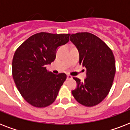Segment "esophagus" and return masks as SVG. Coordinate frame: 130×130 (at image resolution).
Masks as SVG:
<instances>
[{"instance_id": "obj_1", "label": "esophagus", "mask_w": 130, "mask_h": 130, "mask_svg": "<svg viewBox=\"0 0 130 130\" xmlns=\"http://www.w3.org/2000/svg\"><path fill=\"white\" fill-rule=\"evenodd\" d=\"M71 78H72V77H71L70 75H67V79H71Z\"/></svg>"}]
</instances>
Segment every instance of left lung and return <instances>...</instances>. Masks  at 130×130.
Masks as SVG:
<instances>
[{
	"label": "left lung",
	"mask_w": 130,
	"mask_h": 130,
	"mask_svg": "<svg viewBox=\"0 0 130 130\" xmlns=\"http://www.w3.org/2000/svg\"><path fill=\"white\" fill-rule=\"evenodd\" d=\"M70 40L79 52V63L86 69L84 82L73 77L77 88L71 91L75 99L86 107H93L105 99L115 74V57L110 48L88 32L71 34Z\"/></svg>",
	"instance_id": "1"
}]
</instances>
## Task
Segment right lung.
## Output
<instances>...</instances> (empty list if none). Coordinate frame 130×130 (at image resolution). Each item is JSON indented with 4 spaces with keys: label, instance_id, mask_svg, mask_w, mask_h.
I'll list each match as a JSON object with an SVG mask.
<instances>
[{
    "label": "right lung",
    "instance_id": "right-lung-1",
    "mask_svg": "<svg viewBox=\"0 0 130 130\" xmlns=\"http://www.w3.org/2000/svg\"><path fill=\"white\" fill-rule=\"evenodd\" d=\"M69 36L36 34L15 51L12 62L13 79L23 99L34 107L51 105L67 78L64 73L56 75L48 71L46 66L55 61L58 47L67 43Z\"/></svg>",
    "mask_w": 130,
    "mask_h": 130
}]
</instances>
